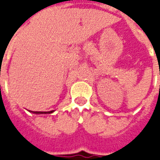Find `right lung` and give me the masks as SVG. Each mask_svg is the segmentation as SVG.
Segmentation results:
<instances>
[{
	"mask_svg": "<svg viewBox=\"0 0 160 160\" xmlns=\"http://www.w3.org/2000/svg\"><path fill=\"white\" fill-rule=\"evenodd\" d=\"M32 112L34 114H50L52 113L53 110H52V111H47V112H44V111H32Z\"/></svg>",
	"mask_w": 160,
	"mask_h": 160,
	"instance_id": "1",
	"label": "right lung"
}]
</instances>
